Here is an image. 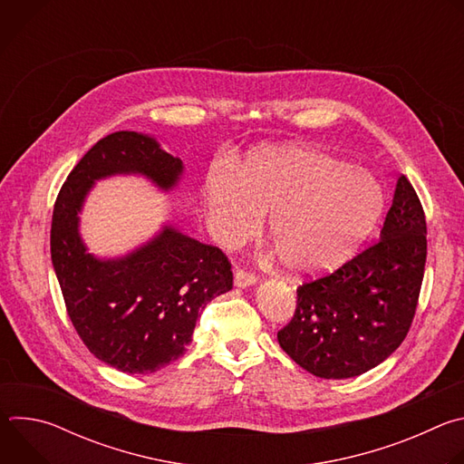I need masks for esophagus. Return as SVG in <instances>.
<instances>
[{
	"label": "esophagus",
	"mask_w": 464,
	"mask_h": 464,
	"mask_svg": "<svg viewBox=\"0 0 464 464\" xmlns=\"http://www.w3.org/2000/svg\"><path fill=\"white\" fill-rule=\"evenodd\" d=\"M256 283V277L253 274H247L244 270H237L235 272V286L238 288H246V286H251Z\"/></svg>",
	"instance_id": "34e87169"
}]
</instances>
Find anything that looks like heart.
Masks as SVG:
<instances>
[{
	"mask_svg": "<svg viewBox=\"0 0 464 464\" xmlns=\"http://www.w3.org/2000/svg\"><path fill=\"white\" fill-rule=\"evenodd\" d=\"M206 202L213 237L227 247L268 231L288 272H334L358 251L383 209L378 179L314 147L264 149L235 172H211Z\"/></svg>",
	"mask_w": 464,
	"mask_h": 464,
	"instance_id": "heart-1",
	"label": "heart"
}]
</instances>
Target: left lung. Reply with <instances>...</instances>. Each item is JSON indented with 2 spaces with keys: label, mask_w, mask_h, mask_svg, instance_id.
Listing matches in <instances>:
<instances>
[{
  "label": "left lung",
  "mask_w": 464,
  "mask_h": 464,
  "mask_svg": "<svg viewBox=\"0 0 464 464\" xmlns=\"http://www.w3.org/2000/svg\"><path fill=\"white\" fill-rule=\"evenodd\" d=\"M426 217L406 176L396 181L376 244L326 277L297 288L281 349L326 380L360 376L401 347L411 326L426 266Z\"/></svg>",
  "instance_id": "1"
}]
</instances>
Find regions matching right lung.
Segmentation results:
<instances>
[{"mask_svg": "<svg viewBox=\"0 0 464 464\" xmlns=\"http://www.w3.org/2000/svg\"><path fill=\"white\" fill-rule=\"evenodd\" d=\"M143 176L160 190L178 187L181 160L140 131H115L95 143L62 185L53 209L51 260L77 334L93 356L130 374L178 360L196 319L233 288L227 256L165 224L121 256H95L81 235V213L95 181Z\"/></svg>", "mask_w": 464, "mask_h": 464, "instance_id": "add662e5", "label": "right lung"}]
</instances>
